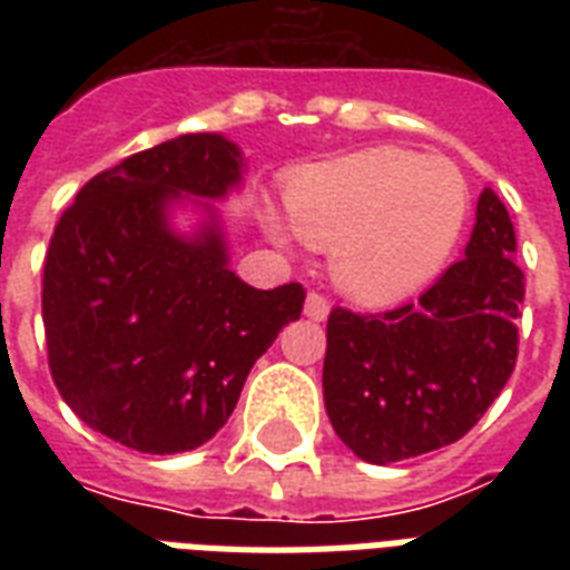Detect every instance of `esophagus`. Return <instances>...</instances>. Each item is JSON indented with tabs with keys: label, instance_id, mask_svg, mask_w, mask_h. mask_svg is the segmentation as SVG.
<instances>
[{
	"label": "esophagus",
	"instance_id": "esophagus-1",
	"mask_svg": "<svg viewBox=\"0 0 570 570\" xmlns=\"http://www.w3.org/2000/svg\"><path fill=\"white\" fill-rule=\"evenodd\" d=\"M304 313H307V316H311V320H316V322L328 320L331 302L322 293H311V295H307V302H304Z\"/></svg>",
	"mask_w": 570,
	"mask_h": 570
}]
</instances>
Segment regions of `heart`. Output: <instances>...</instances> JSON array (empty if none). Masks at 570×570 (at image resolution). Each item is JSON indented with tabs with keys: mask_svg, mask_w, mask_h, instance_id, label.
Here are the masks:
<instances>
[{
	"mask_svg": "<svg viewBox=\"0 0 570 570\" xmlns=\"http://www.w3.org/2000/svg\"><path fill=\"white\" fill-rule=\"evenodd\" d=\"M293 230L331 248V275L361 302H393L429 284L459 248L470 183L446 156L366 147L286 183Z\"/></svg>",
	"mask_w": 570,
	"mask_h": 570,
	"instance_id": "heart-1",
	"label": "heart"
}]
</instances>
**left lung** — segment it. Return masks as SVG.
I'll use <instances>...</instances> for the list:
<instances>
[{
  "instance_id": "left-lung-1",
  "label": "left lung",
  "mask_w": 570,
  "mask_h": 570,
  "mask_svg": "<svg viewBox=\"0 0 570 570\" xmlns=\"http://www.w3.org/2000/svg\"><path fill=\"white\" fill-rule=\"evenodd\" d=\"M514 254L509 209L485 189L464 259L420 302L384 313L331 311L325 411L357 459H414L482 420L518 361L523 272Z\"/></svg>"
}]
</instances>
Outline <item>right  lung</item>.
Listing matches in <instances>:
<instances>
[{"mask_svg": "<svg viewBox=\"0 0 570 570\" xmlns=\"http://www.w3.org/2000/svg\"><path fill=\"white\" fill-rule=\"evenodd\" d=\"M242 180L227 138L189 132L127 156L79 189L49 239V373L73 414L129 450L171 455L213 438L304 286L254 289L227 268L209 222L171 233L174 197H224Z\"/></svg>", "mask_w": 570, "mask_h": 570, "instance_id": "obj_1", "label": "right lung"}]
</instances>
